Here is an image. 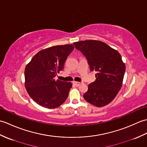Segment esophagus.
Segmentation results:
<instances>
[{
    "label": "esophagus",
    "mask_w": 147,
    "mask_h": 147,
    "mask_svg": "<svg viewBox=\"0 0 147 147\" xmlns=\"http://www.w3.org/2000/svg\"><path fill=\"white\" fill-rule=\"evenodd\" d=\"M73 83L74 84V85L76 86H80L81 85V84H82V83H81V82H75V81H74V82H73Z\"/></svg>",
    "instance_id": "1"
}]
</instances>
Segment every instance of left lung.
<instances>
[{"instance_id":"left-lung-1","label":"left lung","mask_w":147,"mask_h":147,"mask_svg":"<svg viewBox=\"0 0 147 147\" xmlns=\"http://www.w3.org/2000/svg\"><path fill=\"white\" fill-rule=\"evenodd\" d=\"M73 44L87 59L90 71L97 73L95 82L88 85L84 98L98 107L110 104L121 88L126 71L120 54L98 40H86Z\"/></svg>"}]
</instances>
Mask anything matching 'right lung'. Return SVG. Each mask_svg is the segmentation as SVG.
<instances>
[{"label":"right lung","instance_id":"1","mask_svg":"<svg viewBox=\"0 0 147 147\" xmlns=\"http://www.w3.org/2000/svg\"><path fill=\"white\" fill-rule=\"evenodd\" d=\"M73 49L72 44L43 49L26 65L24 86L30 97L42 107L54 109L67 99L72 83L55 80V76L63 69L65 60Z\"/></svg>","mask_w":147,"mask_h":147}]
</instances>
